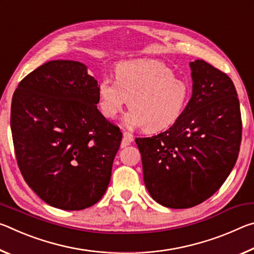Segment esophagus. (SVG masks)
<instances>
[{
	"mask_svg": "<svg viewBox=\"0 0 254 254\" xmlns=\"http://www.w3.org/2000/svg\"><path fill=\"white\" fill-rule=\"evenodd\" d=\"M133 141V135L131 134L130 132L124 131L123 132V140H122V148L127 147V145L130 144Z\"/></svg>",
	"mask_w": 254,
	"mask_h": 254,
	"instance_id": "1",
	"label": "esophagus"
}]
</instances>
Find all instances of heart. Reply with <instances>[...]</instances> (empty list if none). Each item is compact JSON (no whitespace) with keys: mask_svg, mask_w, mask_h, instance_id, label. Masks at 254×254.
<instances>
[{"mask_svg":"<svg viewBox=\"0 0 254 254\" xmlns=\"http://www.w3.org/2000/svg\"><path fill=\"white\" fill-rule=\"evenodd\" d=\"M115 80L103 78L97 86L98 107L106 119H115L130 101L123 122L148 132L166 130L186 105L188 85L161 62L137 59L115 68Z\"/></svg>","mask_w":254,"mask_h":254,"instance_id":"heart-1","label":"heart"}]
</instances>
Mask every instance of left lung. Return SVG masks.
I'll return each mask as SVG.
<instances>
[{"instance_id":"1","label":"left lung","mask_w":254,"mask_h":254,"mask_svg":"<svg viewBox=\"0 0 254 254\" xmlns=\"http://www.w3.org/2000/svg\"><path fill=\"white\" fill-rule=\"evenodd\" d=\"M189 66L192 94L179 119L158 135L135 139L145 187L169 208L194 207L216 192L238 160L242 139L233 81L204 60Z\"/></svg>"}]
</instances>
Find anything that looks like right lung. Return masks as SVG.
Wrapping results in <instances>:
<instances>
[{
    "label": "right lung",
    "instance_id": "obj_1",
    "mask_svg": "<svg viewBox=\"0 0 254 254\" xmlns=\"http://www.w3.org/2000/svg\"><path fill=\"white\" fill-rule=\"evenodd\" d=\"M97 86L84 64L53 60L25 76L12 97L20 171L54 207H91L110 184L122 132L97 110Z\"/></svg>",
    "mask_w": 254,
    "mask_h": 254
}]
</instances>
